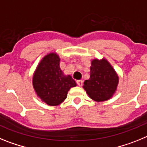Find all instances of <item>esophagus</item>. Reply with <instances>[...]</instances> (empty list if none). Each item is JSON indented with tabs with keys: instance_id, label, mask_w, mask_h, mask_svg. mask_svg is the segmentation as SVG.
<instances>
[{
	"instance_id": "34e87169",
	"label": "esophagus",
	"mask_w": 147,
	"mask_h": 147,
	"mask_svg": "<svg viewBox=\"0 0 147 147\" xmlns=\"http://www.w3.org/2000/svg\"><path fill=\"white\" fill-rule=\"evenodd\" d=\"M83 84H84V81H81V80H79V81H77V84L78 86H83Z\"/></svg>"
}]
</instances>
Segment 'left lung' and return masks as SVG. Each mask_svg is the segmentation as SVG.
Wrapping results in <instances>:
<instances>
[{"label": "left lung", "instance_id": "left-lung-1", "mask_svg": "<svg viewBox=\"0 0 147 147\" xmlns=\"http://www.w3.org/2000/svg\"><path fill=\"white\" fill-rule=\"evenodd\" d=\"M119 78L108 61L94 59L91 62L90 78L84 81V89L92 100L105 101L113 96Z\"/></svg>", "mask_w": 147, "mask_h": 147}]
</instances>
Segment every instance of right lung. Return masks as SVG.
I'll use <instances>...</instances> for the list:
<instances>
[{
    "instance_id": "obj_1",
    "label": "right lung",
    "mask_w": 147,
    "mask_h": 147,
    "mask_svg": "<svg viewBox=\"0 0 147 147\" xmlns=\"http://www.w3.org/2000/svg\"><path fill=\"white\" fill-rule=\"evenodd\" d=\"M32 84L37 95L49 106L61 104L70 88L77 85L70 75L63 73L59 56L55 52L42 58L33 75Z\"/></svg>"
}]
</instances>
